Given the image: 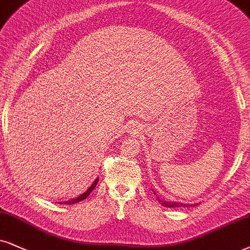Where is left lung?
Returning a JSON list of instances; mask_svg holds the SVG:
<instances>
[{
    "mask_svg": "<svg viewBox=\"0 0 250 250\" xmlns=\"http://www.w3.org/2000/svg\"><path fill=\"white\" fill-rule=\"evenodd\" d=\"M158 198V202L159 203H162V205L166 208H176V207H186V204H182V203H178V202H167V201H164V200H160L159 197ZM195 205V204H194Z\"/></svg>",
    "mask_w": 250,
    "mask_h": 250,
    "instance_id": "1",
    "label": "left lung"
}]
</instances>
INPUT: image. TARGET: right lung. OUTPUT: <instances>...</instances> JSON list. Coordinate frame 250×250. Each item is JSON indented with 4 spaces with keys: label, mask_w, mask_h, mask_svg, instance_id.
<instances>
[{
    "label": "right lung",
    "mask_w": 250,
    "mask_h": 250,
    "mask_svg": "<svg viewBox=\"0 0 250 250\" xmlns=\"http://www.w3.org/2000/svg\"><path fill=\"white\" fill-rule=\"evenodd\" d=\"M98 181H99V179H96V181H94L92 185H91V187L87 189L86 191L84 192V194H82L81 196H78L77 198H74V200H70V201H68V202H65V204H74V203H78V202H81V201H83V200H85V198L87 197L88 195H90V192L93 190L94 188H96V186H97V183H98Z\"/></svg>",
    "instance_id": "right-lung-1"
}]
</instances>
